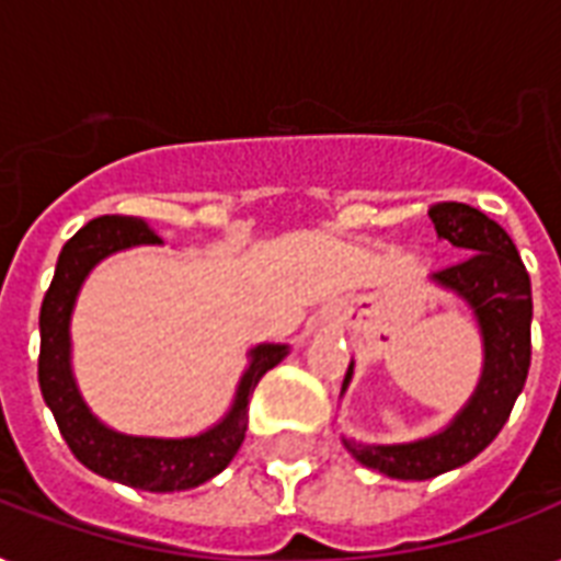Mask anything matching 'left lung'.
I'll return each instance as SVG.
<instances>
[{
	"instance_id": "obj_1",
	"label": "left lung",
	"mask_w": 561,
	"mask_h": 561,
	"mask_svg": "<svg viewBox=\"0 0 561 561\" xmlns=\"http://www.w3.org/2000/svg\"><path fill=\"white\" fill-rule=\"evenodd\" d=\"M436 236L462 250L451 267L431 279L466 299L483 337V373L466 408L439 434L399 445H364L343 436L346 451L367 469L396 480H427L460 469L486 448L513 413L530 373V276L513 238L501 224L466 203H434L427 209ZM352 381V364L343 392Z\"/></svg>"
}]
</instances>
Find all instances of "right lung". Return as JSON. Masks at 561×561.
Masks as SVG:
<instances>
[{
    "mask_svg": "<svg viewBox=\"0 0 561 561\" xmlns=\"http://www.w3.org/2000/svg\"><path fill=\"white\" fill-rule=\"evenodd\" d=\"M139 244H162L142 218L104 215L78 229L60 250L55 279L48 285L39 308V360L37 378L48 410L64 434L66 445L90 471L145 492H183L211 480L227 469L244 443L247 413L255 383L285 355V343H262L250 350V367L238 381L236 401L218 425L197 436L162 439V436H130L92 416L83 404L72 375V343L69 320L83 279L101 259Z\"/></svg>",
    "mask_w": 561,
    "mask_h": 561,
    "instance_id": "add662e5",
    "label": "right lung"
}]
</instances>
